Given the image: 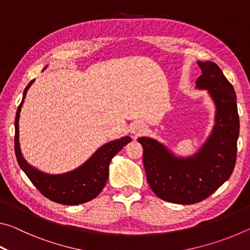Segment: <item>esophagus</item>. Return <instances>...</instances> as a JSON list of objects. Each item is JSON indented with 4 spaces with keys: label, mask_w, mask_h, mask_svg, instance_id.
Listing matches in <instances>:
<instances>
[{
    "label": "esophagus",
    "mask_w": 250,
    "mask_h": 250,
    "mask_svg": "<svg viewBox=\"0 0 250 250\" xmlns=\"http://www.w3.org/2000/svg\"><path fill=\"white\" fill-rule=\"evenodd\" d=\"M131 132L134 135V137H139V135H142L146 132V125L142 122H137L134 124L132 128H131Z\"/></svg>",
    "instance_id": "34e87169"
}]
</instances>
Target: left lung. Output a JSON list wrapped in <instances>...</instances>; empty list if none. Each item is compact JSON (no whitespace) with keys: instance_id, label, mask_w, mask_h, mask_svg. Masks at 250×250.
<instances>
[{"instance_id":"1","label":"left lung","mask_w":250,"mask_h":250,"mask_svg":"<svg viewBox=\"0 0 250 250\" xmlns=\"http://www.w3.org/2000/svg\"><path fill=\"white\" fill-rule=\"evenodd\" d=\"M197 89L207 90L215 104V125L196 153L179 156L163 143L141 137L143 164L150 188L161 200L194 204L208 197L234 171L239 117L234 87L213 62H197Z\"/></svg>"}]
</instances>
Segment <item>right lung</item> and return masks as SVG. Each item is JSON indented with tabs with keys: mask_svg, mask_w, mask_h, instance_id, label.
<instances>
[{
	"mask_svg": "<svg viewBox=\"0 0 250 250\" xmlns=\"http://www.w3.org/2000/svg\"><path fill=\"white\" fill-rule=\"evenodd\" d=\"M34 82L35 79L29 82L27 87L25 88L22 103L19 105L15 117L14 147L19 166L31 180L34 186L50 201L64 205H78L94 200L103 191L108 180L109 166L112 158L125 145H128L131 138L125 135L101 146L86 162L73 171L62 174H48L37 170L24 159L19 141L20 112L27 90Z\"/></svg>",
	"mask_w": 250,
	"mask_h": 250,
	"instance_id": "obj_1",
	"label": "right lung"
}]
</instances>
